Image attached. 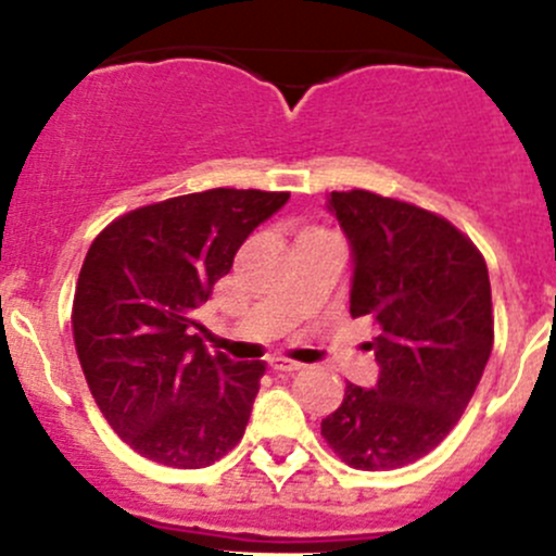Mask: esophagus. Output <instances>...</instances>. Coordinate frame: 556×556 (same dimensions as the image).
<instances>
[{
	"instance_id": "1",
	"label": "esophagus",
	"mask_w": 556,
	"mask_h": 556,
	"mask_svg": "<svg viewBox=\"0 0 556 556\" xmlns=\"http://www.w3.org/2000/svg\"><path fill=\"white\" fill-rule=\"evenodd\" d=\"M271 368H274V371H277V374H295V371H301V363L285 361V357H274Z\"/></svg>"
}]
</instances>
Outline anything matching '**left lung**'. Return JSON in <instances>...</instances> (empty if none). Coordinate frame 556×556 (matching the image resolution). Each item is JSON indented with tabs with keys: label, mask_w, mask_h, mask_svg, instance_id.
<instances>
[{
	"label": "left lung",
	"mask_w": 556,
	"mask_h": 556,
	"mask_svg": "<svg viewBox=\"0 0 556 556\" xmlns=\"http://www.w3.org/2000/svg\"><path fill=\"white\" fill-rule=\"evenodd\" d=\"M352 250V317H374V387L346 384L323 439L346 465L392 470L433 452L463 417L495 339L481 252L444 217L368 190L330 193Z\"/></svg>",
	"instance_id": "obj_1"
}]
</instances>
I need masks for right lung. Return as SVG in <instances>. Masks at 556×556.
Instances as JSON below:
<instances>
[{
  "label": "right lung",
  "mask_w": 556,
  "mask_h": 556,
  "mask_svg": "<svg viewBox=\"0 0 556 556\" xmlns=\"http://www.w3.org/2000/svg\"><path fill=\"white\" fill-rule=\"evenodd\" d=\"M290 193L215 188L117 217L72 306L77 357L117 435L153 463L204 468L242 441L266 363L210 355L193 312Z\"/></svg>",
  "instance_id": "obj_1"
}]
</instances>
